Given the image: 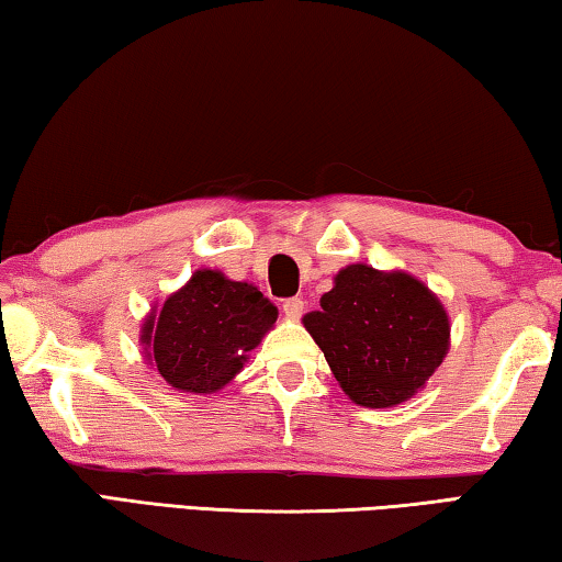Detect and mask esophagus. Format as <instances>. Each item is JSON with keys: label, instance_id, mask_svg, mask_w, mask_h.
<instances>
[{"label": "esophagus", "instance_id": "obj_1", "mask_svg": "<svg viewBox=\"0 0 562 562\" xmlns=\"http://www.w3.org/2000/svg\"><path fill=\"white\" fill-rule=\"evenodd\" d=\"M280 310L288 319H297L302 315V310H304V302L300 297H290V300L282 302Z\"/></svg>", "mask_w": 562, "mask_h": 562}]
</instances>
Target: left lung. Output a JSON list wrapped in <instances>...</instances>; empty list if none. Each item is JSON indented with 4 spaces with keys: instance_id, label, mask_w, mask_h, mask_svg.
<instances>
[{
    "instance_id": "left-lung-1",
    "label": "left lung",
    "mask_w": 562,
    "mask_h": 562,
    "mask_svg": "<svg viewBox=\"0 0 562 562\" xmlns=\"http://www.w3.org/2000/svg\"><path fill=\"white\" fill-rule=\"evenodd\" d=\"M351 402L389 408L416 396L441 367L451 322L441 300L404 270L355 262L302 317Z\"/></svg>"
}]
</instances>
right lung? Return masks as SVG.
Masks as SVG:
<instances>
[{"mask_svg":"<svg viewBox=\"0 0 562 562\" xmlns=\"http://www.w3.org/2000/svg\"><path fill=\"white\" fill-rule=\"evenodd\" d=\"M274 319L278 307L255 284L201 268L164 307L148 312L140 345L176 392L215 394L240 374Z\"/></svg>","mask_w":562,"mask_h":562,"instance_id":"obj_1","label":"right lung"}]
</instances>
